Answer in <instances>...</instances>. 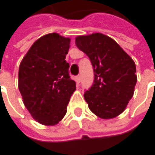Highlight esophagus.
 <instances>
[{"instance_id":"1","label":"esophagus","mask_w":155,"mask_h":155,"mask_svg":"<svg viewBox=\"0 0 155 155\" xmlns=\"http://www.w3.org/2000/svg\"><path fill=\"white\" fill-rule=\"evenodd\" d=\"M81 78H81V75H78L76 77V83H77L78 84H80V82H81Z\"/></svg>"}]
</instances>
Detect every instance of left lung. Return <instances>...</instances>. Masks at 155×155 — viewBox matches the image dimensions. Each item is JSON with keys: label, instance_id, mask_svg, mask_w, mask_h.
<instances>
[{"label": "left lung", "instance_id": "left-lung-1", "mask_svg": "<svg viewBox=\"0 0 155 155\" xmlns=\"http://www.w3.org/2000/svg\"><path fill=\"white\" fill-rule=\"evenodd\" d=\"M75 43L94 69V84L84 94L89 108L101 119L119 116L134 94L135 62L113 38L101 33L77 36Z\"/></svg>", "mask_w": 155, "mask_h": 155}]
</instances>
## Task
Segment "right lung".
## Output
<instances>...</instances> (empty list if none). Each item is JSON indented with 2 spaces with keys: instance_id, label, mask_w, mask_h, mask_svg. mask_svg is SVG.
Segmentation results:
<instances>
[{
  "instance_id": "1",
  "label": "right lung",
  "mask_w": 155,
  "mask_h": 155,
  "mask_svg": "<svg viewBox=\"0 0 155 155\" xmlns=\"http://www.w3.org/2000/svg\"><path fill=\"white\" fill-rule=\"evenodd\" d=\"M71 39L49 33L37 39L18 69V90L32 118L47 126L55 125L67 111L75 81L65 61Z\"/></svg>"
}]
</instances>
